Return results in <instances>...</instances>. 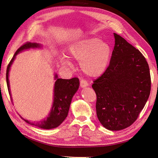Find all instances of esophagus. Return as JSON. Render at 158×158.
<instances>
[{"label":"esophagus","instance_id":"esophagus-1","mask_svg":"<svg viewBox=\"0 0 158 158\" xmlns=\"http://www.w3.org/2000/svg\"><path fill=\"white\" fill-rule=\"evenodd\" d=\"M80 84V87L82 88L86 87V86H88V83L86 82V81L84 80H81Z\"/></svg>","mask_w":158,"mask_h":158}]
</instances>
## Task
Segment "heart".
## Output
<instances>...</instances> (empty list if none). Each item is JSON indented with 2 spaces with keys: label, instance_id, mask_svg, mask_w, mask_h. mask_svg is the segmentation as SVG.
<instances>
[{
  "label": "heart",
  "instance_id": "b5f03b06",
  "mask_svg": "<svg viewBox=\"0 0 158 158\" xmlns=\"http://www.w3.org/2000/svg\"><path fill=\"white\" fill-rule=\"evenodd\" d=\"M69 54L73 59L80 60V67L89 77L95 78L102 75L106 70L111 49L106 42L97 38H86L74 43L69 48ZM64 66H70V62L64 59Z\"/></svg>",
  "mask_w": 158,
  "mask_h": 158
}]
</instances>
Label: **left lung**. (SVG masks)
Listing matches in <instances>:
<instances>
[{
    "label": "left lung",
    "mask_w": 158,
    "mask_h": 158,
    "mask_svg": "<svg viewBox=\"0 0 158 158\" xmlns=\"http://www.w3.org/2000/svg\"><path fill=\"white\" fill-rule=\"evenodd\" d=\"M109 65L92 88L97 95L99 122L109 131L125 129L135 122L151 90L149 66L141 52L114 33Z\"/></svg>",
    "instance_id": "8db88e82"
}]
</instances>
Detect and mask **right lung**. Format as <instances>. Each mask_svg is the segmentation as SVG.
I'll use <instances>...</instances> for the list:
<instances>
[{
  "mask_svg": "<svg viewBox=\"0 0 158 158\" xmlns=\"http://www.w3.org/2000/svg\"><path fill=\"white\" fill-rule=\"evenodd\" d=\"M41 47L42 45L41 44H37V43L27 42L26 44H23L16 51L15 54H14L10 63H9L6 70V83L8 92L10 94L11 99L12 97L8 76L11 65L12 64L14 59H16V56L19 52H22L23 50L30 49L31 48H41ZM55 80L56 81L55 82L53 91V102H52L51 112L49 113L48 117H47V118L40 121L31 122L24 119L20 116L21 118L27 123L41 128L51 129L59 127L67 117L72 99H73L74 95L77 92L79 88V79L78 78H73L70 80L59 78L58 76L55 74Z\"/></svg>",
  "mask_w": 158,
  "mask_h": 158,
  "instance_id": "add662e5",
  "label": "right lung"
}]
</instances>
